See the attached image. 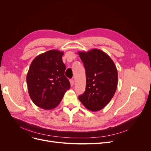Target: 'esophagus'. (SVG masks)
I'll return each instance as SVG.
<instances>
[{"instance_id":"1","label":"esophagus","mask_w":151,"mask_h":151,"mask_svg":"<svg viewBox=\"0 0 151 151\" xmlns=\"http://www.w3.org/2000/svg\"><path fill=\"white\" fill-rule=\"evenodd\" d=\"M70 86H74V80H73V79H70Z\"/></svg>"}]
</instances>
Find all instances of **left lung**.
<instances>
[{"instance_id": "obj_1", "label": "left lung", "mask_w": 151, "mask_h": 151, "mask_svg": "<svg viewBox=\"0 0 151 151\" xmlns=\"http://www.w3.org/2000/svg\"><path fill=\"white\" fill-rule=\"evenodd\" d=\"M86 70V87L79 99L91 111L101 110L111 101L118 84V72L112 59L99 49L78 52Z\"/></svg>"}]
</instances>
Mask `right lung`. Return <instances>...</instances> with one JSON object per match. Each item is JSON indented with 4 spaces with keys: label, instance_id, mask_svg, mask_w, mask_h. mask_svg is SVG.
Masks as SVG:
<instances>
[{
    "label": "right lung",
    "instance_id": "right-lung-1",
    "mask_svg": "<svg viewBox=\"0 0 151 151\" xmlns=\"http://www.w3.org/2000/svg\"><path fill=\"white\" fill-rule=\"evenodd\" d=\"M63 52L49 50L32 61L26 76L29 96L36 106L52 109L60 103L70 84L65 76Z\"/></svg>",
    "mask_w": 151,
    "mask_h": 151
}]
</instances>
